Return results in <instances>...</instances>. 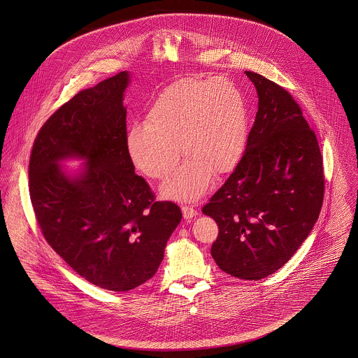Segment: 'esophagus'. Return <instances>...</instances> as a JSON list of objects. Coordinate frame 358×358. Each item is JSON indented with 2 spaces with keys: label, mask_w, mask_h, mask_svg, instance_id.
<instances>
[{
  "label": "esophagus",
  "mask_w": 358,
  "mask_h": 358,
  "mask_svg": "<svg viewBox=\"0 0 358 358\" xmlns=\"http://www.w3.org/2000/svg\"><path fill=\"white\" fill-rule=\"evenodd\" d=\"M181 210H182L184 218H187V220H188V218H194V217L198 215V210H195V208L191 207V206H182Z\"/></svg>",
  "instance_id": "obj_1"
}]
</instances>
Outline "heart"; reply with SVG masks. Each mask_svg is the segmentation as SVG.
Returning a JSON list of instances; mask_svg holds the SVG:
<instances>
[{
  "instance_id": "heart-1",
  "label": "heart",
  "mask_w": 358,
  "mask_h": 358,
  "mask_svg": "<svg viewBox=\"0 0 358 358\" xmlns=\"http://www.w3.org/2000/svg\"><path fill=\"white\" fill-rule=\"evenodd\" d=\"M248 107L229 78H184L169 85L150 106L145 123L131 124L124 136L129 159L144 176L164 178L162 198L196 201L217 176L232 171L248 138ZM180 150H178V148Z\"/></svg>"
}]
</instances>
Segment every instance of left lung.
<instances>
[{"label": "left lung", "instance_id": "8db88e82", "mask_svg": "<svg viewBox=\"0 0 358 358\" xmlns=\"http://www.w3.org/2000/svg\"><path fill=\"white\" fill-rule=\"evenodd\" d=\"M258 111L243 158L201 211L218 224L211 255L225 273L261 280L275 273L313 229L324 196L315 131L292 96L245 71Z\"/></svg>", "mask_w": 358, "mask_h": 358}]
</instances>
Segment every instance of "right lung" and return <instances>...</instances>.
<instances>
[{"label": "right lung", "mask_w": 358, "mask_h": 358, "mask_svg": "<svg viewBox=\"0 0 358 358\" xmlns=\"http://www.w3.org/2000/svg\"><path fill=\"white\" fill-rule=\"evenodd\" d=\"M122 71L80 90L41 127L30 157L29 187L43 238L85 280L115 292L152 278L182 214L155 201L134 174L124 145ZM84 163L70 173L64 159Z\"/></svg>", "instance_id": "add662e5"}]
</instances>
